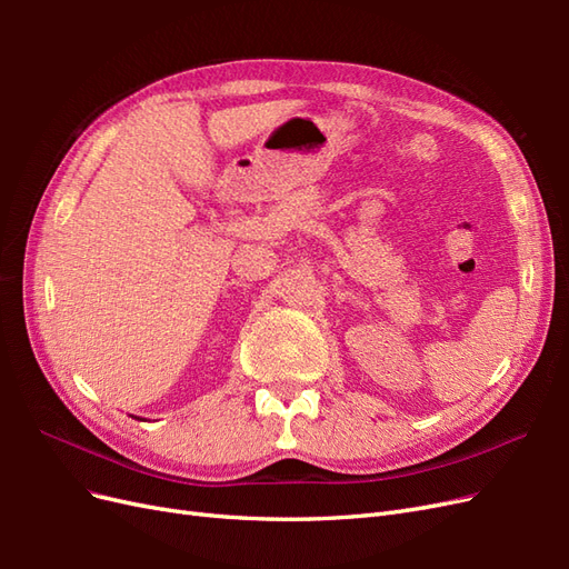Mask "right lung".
Returning <instances> with one entry per match:
<instances>
[{"instance_id": "obj_1", "label": "right lung", "mask_w": 569, "mask_h": 569, "mask_svg": "<svg viewBox=\"0 0 569 569\" xmlns=\"http://www.w3.org/2000/svg\"><path fill=\"white\" fill-rule=\"evenodd\" d=\"M134 420H142V418H134Z\"/></svg>"}]
</instances>
